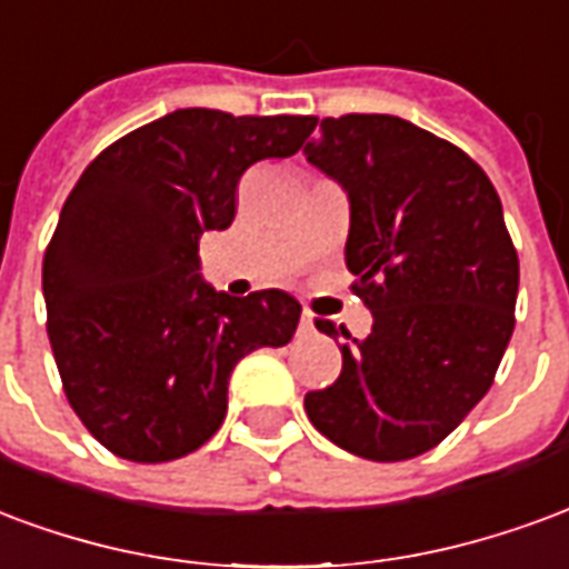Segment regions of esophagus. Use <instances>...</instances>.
Here are the masks:
<instances>
[{"label": "esophagus", "mask_w": 569, "mask_h": 569, "mask_svg": "<svg viewBox=\"0 0 569 569\" xmlns=\"http://www.w3.org/2000/svg\"><path fill=\"white\" fill-rule=\"evenodd\" d=\"M300 333H315V315L312 312L300 315Z\"/></svg>", "instance_id": "34e87169"}]
</instances>
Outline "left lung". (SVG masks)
Returning <instances> with one entry per match:
<instances>
[{"label":"left lung","mask_w":569,"mask_h":569,"mask_svg":"<svg viewBox=\"0 0 569 569\" xmlns=\"http://www.w3.org/2000/svg\"><path fill=\"white\" fill-rule=\"evenodd\" d=\"M318 123V120H315ZM306 160L348 193L346 263L372 312L306 416L367 460L425 455L482 400L516 327L518 254L482 166L393 114L325 118Z\"/></svg>","instance_id":"1"}]
</instances>
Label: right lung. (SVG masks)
<instances>
[{"instance_id":"add662e5","label":"right lung","mask_w":569,"mask_h":569,"mask_svg":"<svg viewBox=\"0 0 569 569\" xmlns=\"http://www.w3.org/2000/svg\"><path fill=\"white\" fill-rule=\"evenodd\" d=\"M315 118L178 109L123 136L66 199L44 251L48 339L74 416L118 458L197 451L227 416L230 372L288 346L300 302L230 297L199 272V236L227 230L248 166L290 157Z\"/></svg>"}]
</instances>
